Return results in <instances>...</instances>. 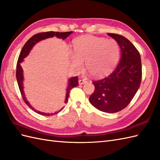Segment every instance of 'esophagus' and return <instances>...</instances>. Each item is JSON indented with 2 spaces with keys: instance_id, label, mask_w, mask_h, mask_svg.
<instances>
[{
  "instance_id": "esophagus-1",
  "label": "esophagus",
  "mask_w": 160,
  "mask_h": 160,
  "mask_svg": "<svg viewBox=\"0 0 160 160\" xmlns=\"http://www.w3.org/2000/svg\"><path fill=\"white\" fill-rule=\"evenodd\" d=\"M87 82V80H85V79H80L79 81H78V83L79 84H84L85 83Z\"/></svg>"
}]
</instances>
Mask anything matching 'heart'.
<instances>
[{
    "instance_id": "1",
    "label": "heart",
    "mask_w": 160,
    "mask_h": 160,
    "mask_svg": "<svg viewBox=\"0 0 160 160\" xmlns=\"http://www.w3.org/2000/svg\"><path fill=\"white\" fill-rule=\"evenodd\" d=\"M73 47L69 56L73 68L81 70L85 61L87 71L94 77L108 74L120 58V46L115 40L86 35L73 40Z\"/></svg>"
}]
</instances>
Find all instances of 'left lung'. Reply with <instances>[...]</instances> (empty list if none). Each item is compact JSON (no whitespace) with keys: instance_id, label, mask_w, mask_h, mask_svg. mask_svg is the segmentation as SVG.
<instances>
[{"instance_id":"8db88e82","label":"left lung","mask_w":160,"mask_h":160,"mask_svg":"<svg viewBox=\"0 0 160 160\" xmlns=\"http://www.w3.org/2000/svg\"><path fill=\"white\" fill-rule=\"evenodd\" d=\"M108 34L119 44L121 58L112 73L103 79L92 82L95 91L90 96L89 101L101 112L116 113L130 103L140 87L141 60L137 49L124 36Z\"/></svg>"}]
</instances>
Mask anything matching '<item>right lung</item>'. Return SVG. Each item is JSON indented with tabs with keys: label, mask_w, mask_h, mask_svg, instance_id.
Masks as SVG:
<instances>
[{
	"label": "right lung",
	"mask_w": 160,
	"mask_h": 160,
	"mask_svg": "<svg viewBox=\"0 0 160 160\" xmlns=\"http://www.w3.org/2000/svg\"><path fill=\"white\" fill-rule=\"evenodd\" d=\"M73 33V32H42V33H39L37 34H35L33 36L28 40L26 44H24L23 47L21 52H20V54L19 56V59L17 63V69H16V78H17V81L18 83L19 88L20 90V92H21L22 96L24 102L27 104V105L31 109L33 110L34 112L37 113L38 114L42 116H52L54 115L55 113H57L61 111L63 109L61 108L59 112H55V113H44L38 111V110L35 109L32 106L30 105L26 99V97L25 95V92H24V87H23V80H24V76H23V70L22 68L21 63L24 61V58L30 54L31 50L35 45L39 42L40 41L45 40L47 38H52L54 36H56L57 38H61L62 40H65L71 34ZM78 85V79L77 76H74L68 79V87L66 88V95H65V103H66L68 102V99L69 95V92H70L71 90L73 87H76Z\"/></svg>",
	"instance_id": "right-lung-1"
}]
</instances>
